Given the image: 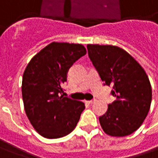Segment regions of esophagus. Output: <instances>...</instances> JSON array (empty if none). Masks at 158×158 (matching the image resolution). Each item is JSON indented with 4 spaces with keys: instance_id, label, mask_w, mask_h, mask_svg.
Returning <instances> with one entry per match:
<instances>
[{
    "instance_id": "esophagus-1",
    "label": "esophagus",
    "mask_w": 158,
    "mask_h": 158,
    "mask_svg": "<svg viewBox=\"0 0 158 158\" xmlns=\"http://www.w3.org/2000/svg\"><path fill=\"white\" fill-rule=\"evenodd\" d=\"M96 102V100H91V101H87V103H89V104H93V103H95Z\"/></svg>"
}]
</instances>
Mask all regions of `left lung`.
I'll list each match as a JSON object with an SVG mask.
<instances>
[{"label": "left lung", "instance_id": "left-lung-1", "mask_svg": "<svg viewBox=\"0 0 158 158\" xmlns=\"http://www.w3.org/2000/svg\"><path fill=\"white\" fill-rule=\"evenodd\" d=\"M88 54L102 81L113 86L116 100L99 117L107 135L129 136L139 129L149 113L152 90L149 77L140 64L121 48L88 44Z\"/></svg>", "mask_w": 158, "mask_h": 158}]
</instances>
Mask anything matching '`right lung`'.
<instances>
[{"instance_id": "1", "label": "right lung", "mask_w": 158, "mask_h": 158, "mask_svg": "<svg viewBox=\"0 0 158 158\" xmlns=\"http://www.w3.org/2000/svg\"><path fill=\"white\" fill-rule=\"evenodd\" d=\"M81 44L51 42L33 57L22 77L24 110L34 129L43 137L60 138L76 128L82 102L61 95L72 64L86 54Z\"/></svg>"}]
</instances>
